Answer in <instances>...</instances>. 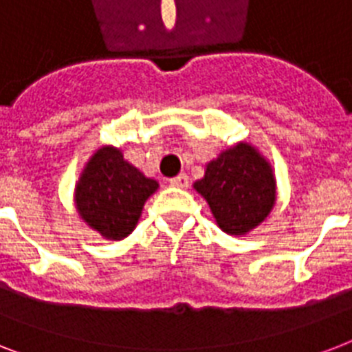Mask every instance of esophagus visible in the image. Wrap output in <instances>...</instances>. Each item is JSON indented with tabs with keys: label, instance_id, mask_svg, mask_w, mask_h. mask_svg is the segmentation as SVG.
<instances>
[{
	"label": "esophagus",
	"instance_id": "esophagus-1",
	"mask_svg": "<svg viewBox=\"0 0 352 352\" xmlns=\"http://www.w3.org/2000/svg\"><path fill=\"white\" fill-rule=\"evenodd\" d=\"M170 184L171 186H177V188H188L190 186V177L186 173H179L177 177L170 179Z\"/></svg>",
	"mask_w": 352,
	"mask_h": 352
}]
</instances>
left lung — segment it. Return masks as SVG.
I'll use <instances>...</instances> for the list:
<instances>
[{
    "label": "left lung",
    "mask_w": 352,
    "mask_h": 352,
    "mask_svg": "<svg viewBox=\"0 0 352 352\" xmlns=\"http://www.w3.org/2000/svg\"><path fill=\"white\" fill-rule=\"evenodd\" d=\"M230 235H245L267 219L276 203L272 168L256 148L239 142L208 162L204 177L193 184Z\"/></svg>",
    "instance_id": "8db88e82"
}]
</instances>
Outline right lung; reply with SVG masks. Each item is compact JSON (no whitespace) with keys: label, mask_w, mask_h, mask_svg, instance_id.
Masks as SVG:
<instances>
[{"label":"right lung","mask_w":352,"mask_h":352,"mask_svg":"<svg viewBox=\"0 0 352 352\" xmlns=\"http://www.w3.org/2000/svg\"><path fill=\"white\" fill-rule=\"evenodd\" d=\"M159 188L120 149L106 146L89 159L76 184L80 217L106 239H124L137 226L144 203Z\"/></svg>","instance_id":"add662e5"}]
</instances>
